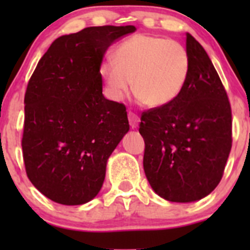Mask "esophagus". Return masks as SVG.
<instances>
[{"label":"esophagus","mask_w":250,"mask_h":250,"mask_svg":"<svg viewBox=\"0 0 250 250\" xmlns=\"http://www.w3.org/2000/svg\"><path fill=\"white\" fill-rule=\"evenodd\" d=\"M128 121H129V125H130V128H137L138 125H139V116L137 115V113L134 112H128Z\"/></svg>","instance_id":"34e87169"}]
</instances>
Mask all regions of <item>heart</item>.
I'll return each instance as SVG.
<instances>
[{"label":"heart","instance_id":"heart-1","mask_svg":"<svg viewBox=\"0 0 250 250\" xmlns=\"http://www.w3.org/2000/svg\"><path fill=\"white\" fill-rule=\"evenodd\" d=\"M190 70L185 47L155 35H135L113 53V62L100 67L109 93L121 99L132 87L146 105L160 107L172 103L183 90Z\"/></svg>","mask_w":250,"mask_h":250}]
</instances>
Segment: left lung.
I'll use <instances>...</instances> for the list:
<instances>
[{"instance_id": "obj_1", "label": "left lung", "mask_w": 250, "mask_h": 250, "mask_svg": "<svg viewBox=\"0 0 250 250\" xmlns=\"http://www.w3.org/2000/svg\"><path fill=\"white\" fill-rule=\"evenodd\" d=\"M190 70L180 94L141 115L144 170L152 190L170 202H195L223 178L232 146L228 94L204 48L186 34Z\"/></svg>"}]
</instances>
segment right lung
I'll return each instance as SVG.
<instances>
[{
    "mask_svg": "<svg viewBox=\"0 0 250 250\" xmlns=\"http://www.w3.org/2000/svg\"><path fill=\"white\" fill-rule=\"evenodd\" d=\"M135 26H92L55 40L25 93L21 147L32 185L65 206L99 193L106 163L129 130L125 106L103 95V58Z\"/></svg>",
    "mask_w": 250,
    "mask_h": 250,
    "instance_id": "obj_1",
    "label": "right lung"
}]
</instances>
